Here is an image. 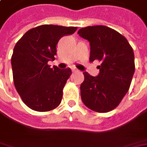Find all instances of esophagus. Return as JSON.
<instances>
[{
    "label": "esophagus",
    "mask_w": 147,
    "mask_h": 147,
    "mask_svg": "<svg viewBox=\"0 0 147 147\" xmlns=\"http://www.w3.org/2000/svg\"><path fill=\"white\" fill-rule=\"evenodd\" d=\"M72 71H73V72H74H74H78V69H72Z\"/></svg>",
    "instance_id": "34e87169"
}]
</instances>
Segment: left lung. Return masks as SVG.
<instances>
[{
  "instance_id": "left-lung-1",
  "label": "left lung",
  "mask_w": 147,
  "mask_h": 147,
  "mask_svg": "<svg viewBox=\"0 0 147 147\" xmlns=\"http://www.w3.org/2000/svg\"><path fill=\"white\" fill-rule=\"evenodd\" d=\"M78 34L90 43V61H100L97 76L83 72L82 102L96 112L110 111L119 105L130 87L135 71L133 48L123 35L106 26H88Z\"/></svg>"
}]
</instances>
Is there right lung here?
Instances as JSON below:
<instances>
[{"label": "right lung", "mask_w": 147, "mask_h": 147, "mask_svg": "<svg viewBox=\"0 0 147 147\" xmlns=\"http://www.w3.org/2000/svg\"><path fill=\"white\" fill-rule=\"evenodd\" d=\"M76 30V27L44 24L28 30L16 43L11 57L14 87L32 110L45 112L60 104L72 71L50 68L47 63L55 59L59 39Z\"/></svg>", "instance_id": "add662e5"}]
</instances>
